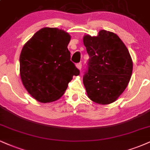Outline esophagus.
I'll list each match as a JSON object with an SVG mask.
<instances>
[{"label":"esophagus","instance_id":"34e87169","mask_svg":"<svg viewBox=\"0 0 150 150\" xmlns=\"http://www.w3.org/2000/svg\"><path fill=\"white\" fill-rule=\"evenodd\" d=\"M76 66L78 69L80 70L81 68H82V64H81V63H78V64H76Z\"/></svg>","mask_w":150,"mask_h":150}]
</instances>
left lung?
Returning a JSON list of instances; mask_svg holds the SVG:
<instances>
[{
    "label": "left lung",
    "instance_id": "1",
    "mask_svg": "<svg viewBox=\"0 0 150 150\" xmlns=\"http://www.w3.org/2000/svg\"><path fill=\"white\" fill-rule=\"evenodd\" d=\"M89 56L83 83L88 97L99 104L117 100L129 84L133 62L127 47L116 34L102 30L96 37L85 35Z\"/></svg>",
    "mask_w": 150,
    "mask_h": 150
}]
</instances>
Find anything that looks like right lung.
Wrapping results in <instances>:
<instances>
[{
    "label": "right lung",
    "mask_w": 150,
    "mask_h": 150,
    "mask_svg": "<svg viewBox=\"0 0 150 150\" xmlns=\"http://www.w3.org/2000/svg\"><path fill=\"white\" fill-rule=\"evenodd\" d=\"M70 36L57 28H43L24 45L19 57L22 83L41 103L61 98L80 70L70 61Z\"/></svg>",
    "instance_id": "add662e5"
}]
</instances>
